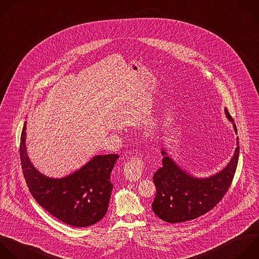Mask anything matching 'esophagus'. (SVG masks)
I'll list each match as a JSON object with an SVG mask.
<instances>
[{
  "instance_id": "1",
  "label": "esophagus",
  "mask_w": 259,
  "mask_h": 259,
  "mask_svg": "<svg viewBox=\"0 0 259 259\" xmlns=\"http://www.w3.org/2000/svg\"><path fill=\"white\" fill-rule=\"evenodd\" d=\"M143 161L139 157L130 158L124 166V176L130 182L138 181L142 174Z\"/></svg>"
}]
</instances>
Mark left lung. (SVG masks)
Listing matches in <instances>:
<instances>
[{"instance_id": "1", "label": "left lung", "mask_w": 259, "mask_h": 259, "mask_svg": "<svg viewBox=\"0 0 259 259\" xmlns=\"http://www.w3.org/2000/svg\"><path fill=\"white\" fill-rule=\"evenodd\" d=\"M225 113L237 134V127L227 109ZM237 147L228 164L217 174L205 178L190 175L161 149L162 166L153 175L156 195L151 204L153 212L162 221L176 224L194 220L212 209L229 190L239 158Z\"/></svg>"}]
</instances>
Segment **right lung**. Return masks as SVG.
<instances>
[{
  "instance_id": "add662e5",
  "label": "right lung",
  "mask_w": 259,
  "mask_h": 259,
  "mask_svg": "<svg viewBox=\"0 0 259 259\" xmlns=\"http://www.w3.org/2000/svg\"><path fill=\"white\" fill-rule=\"evenodd\" d=\"M26 123L19 151L23 175L33 198L53 217L72 227L84 228L101 221L109 207L111 173L119 155H95L68 176L48 177L34 167L27 154Z\"/></svg>"
}]
</instances>
